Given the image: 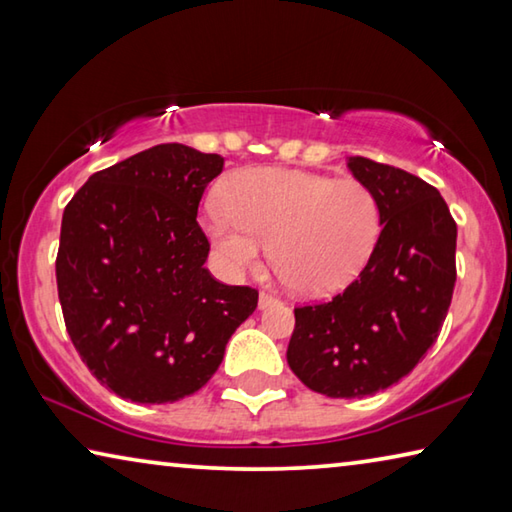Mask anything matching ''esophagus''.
Listing matches in <instances>:
<instances>
[{"label": "esophagus", "mask_w": 512, "mask_h": 512, "mask_svg": "<svg viewBox=\"0 0 512 512\" xmlns=\"http://www.w3.org/2000/svg\"><path fill=\"white\" fill-rule=\"evenodd\" d=\"M275 302H277V298H273L271 293H259V309L271 307V305H275Z\"/></svg>", "instance_id": "1"}]
</instances>
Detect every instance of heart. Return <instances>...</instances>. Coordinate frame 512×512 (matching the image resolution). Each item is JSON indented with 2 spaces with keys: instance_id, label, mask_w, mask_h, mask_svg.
I'll list each match as a JSON object with an SVG mask.
<instances>
[{
  "instance_id": "obj_1",
  "label": "heart",
  "mask_w": 512,
  "mask_h": 512,
  "mask_svg": "<svg viewBox=\"0 0 512 512\" xmlns=\"http://www.w3.org/2000/svg\"><path fill=\"white\" fill-rule=\"evenodd\" d=\"M223 207L205 210V228L232 273L271 262L293 289L329 296L368 264L381 232V207L357 178L284 169H248L225 187Z\"/></svg>"
}]
</instances>
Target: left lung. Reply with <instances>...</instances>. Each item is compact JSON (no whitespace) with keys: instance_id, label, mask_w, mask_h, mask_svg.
I'll list each match as a JSON object with an SVG mask.
<instances>
[{"instance_id":"8db88e82","label":"left lung","mask_w":512,"mask_h":512,"mask_svg":"<svg viewBox=\"0 0 512 512\" xmlns=\"http://www.w3.org/2000/svg\"><path fill=\"white\" fill-rule=\"evenodd\" d=\"M348 167L379 201L377 246L343 293L296 307L287 361L311 391L352 400L397 384L436 343L456 282V223L413 173L361 155Z\"/></svg>"}]
</instances>
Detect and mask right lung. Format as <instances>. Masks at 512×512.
<instances>
[{
  "instance_id": "right-lung-1",
  "label": "right lung",
  "mask_w": 512,
  "mask_h": 512,
  "mask_svg": "<svg viewBox=\"0 0 512 512\" xmlns=\"http://www.w3.org/2000/svg\"><path fill=\"white\" fill-rule=\"evenodd\" d=\"M223 158L158 144L92 173L63 212L58 300L85 366L121 400L167 404L203 388L257 291L203 266L196 221Z\"/></svg>"
}]
</instances>
